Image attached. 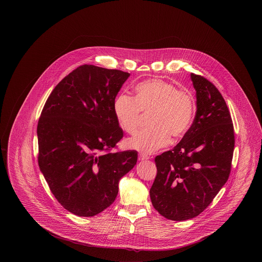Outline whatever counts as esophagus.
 Wrapping results in <instances>:
<instances>
[{
  "mask_svg": "<svg viewBox=\"0 0 262 262\" xmlns=\"http://www.w3.org/2000/svg\"><path fill=\"white\" fill-rule=\"evenodd\" d=\"M138 159L141 160V161H143V160H148V159H149V156L146 155V154H144V153H140V154L138 155Z\"/></svg>",
  "mask_w": 262,
  "mask_h": 262,
  "instance_id": "1",
  "label": "esophagus"
}]
</instances>
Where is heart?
Listing matches in <instances>:
<instances>
[{"instance_id":"obj_1","label":"heart","mask_w":262,"mask_h":262,"mask_svg":"<svg viewBox=\"0 0 262 262\" xmlns=\"http://www.w3.org/2000/svg\"><path fill=\"white\" fill-rule=\"evenodd\" d=\"M194 99L186 90L154 78L138 83L135 97L120 94L113 103V112L122 130L135 134L140 123V114L149 115L147 129L126 140L130 149L153 153L166 146L170 137L181 138L192 123Z\"/></svg>"}]
</instances>
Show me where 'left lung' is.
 Here are the masks:
<instances>
[{
  "label": "left lung",
  "mask_w": 262,
  "mask_h": 262,
  "mask_svg": "<svg viewBox=\"0 0 262 262\" xmlns=\"http://www.w3.org/2000/svg\"><path fill=\"white\" fill-rule=\"evenodd\" d=\"M190 77L195 118L173 149L155 157L157 174L150 188L154 208L174 221L196 217L209 206L229 179L235 147L233 121L220 91L202 75Z\"/></svg>",
  "instance_id": "8db88e82"
}]
</instances>
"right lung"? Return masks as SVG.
<instances>
[{
    "mask_svg": "<svg viewBox=\"0 0 262 262\" xmlns=\"http://www.w3.org/2000/svg\"><path fill=\"white\" fill-rule=\"evenodd\" d=\"M128 73L82 64L54 88L37 125L38 164L63 208L90 217L109 207L137 151L111 152L124 133L113 103Z\"/></svg>",
    "mask_w": 262,
    "mask_h": 262,
    "instance_id": "add662e5",
    "label": "right lung"
}]
</instances>
